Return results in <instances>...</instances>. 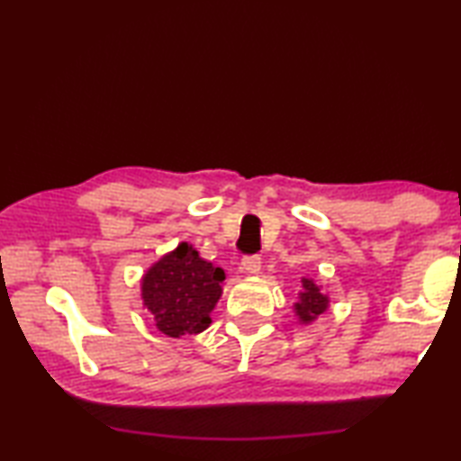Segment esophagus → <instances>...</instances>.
<instances>
[{"label":"esophagus","instance_id":"esophagus-1","mask_svg":"<svg viewBox=\"0 0 461 461\" xmlns=\"http://www.w3.org/2000/svg\"><path fill=\"white\" fill-rule=\"evenodd\" d=\"M262 268V260L258 256H246L244 260H241V270L248 272V275H258Z\"/></svg>","mask_w":461,"mask_h":461}]
</instances>
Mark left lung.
Listing matches in <instances>:
<instances>
[{
  "instance_id": "obj_1",
  "label": "left lung",
  "mask_w": 461,
  "mask_h": 461,
  "mask_svg": "<svg viewBox=\"0 0 461 461\" xmlns=\"http://www.w3.org/2000/svg\"><path fill=\"white\" fill-rule=\"evenodd\" d=\"M293 309L294 315L299 317V323L309 325L330 309V296L321 293V286L313 278H301L299 299H296Z\"/></svg>"
}]
</instances>
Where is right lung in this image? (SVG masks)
<instances>
[{"label":"right lung","instance_id":"obj_1","mask_svg":"<svg viewBox=\"0 0 461 461\" xmlns=\"http://www.w3.org/2000/svg\"><path fill=\"white\" fill-rule=\"evenodd\" d=\"M225 272L203 260L197 249L181 241L156 260L142 276L144 307L156 330L168 338L197 335L212 325V311L221 299Z\"/></svg>","mask_w":461,"mask_h":461}]
</instances>
